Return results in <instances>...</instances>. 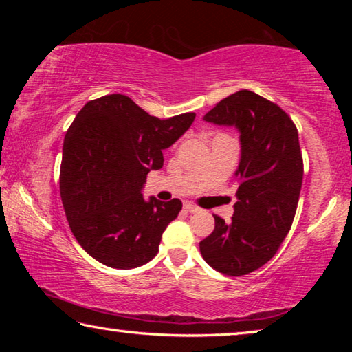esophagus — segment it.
Here are the masks:
<instances>
[{
	"label": "esophagus",
	"instance_id": "34e87169",
	"mask_svg": "<svg viewBox=\"0 0 352 352\" xmlns=\"http://www.w3.org/2000/svg\"><path fill=\"white\" fill-rule=\"evenodd\" d=\"M183 210L186 212H197L199 211V206H195L192 204H189V201H186V204L183 205Z\"/></svg>",
	"mask_w": 352,
	"mask_h": 352
}]
</instances>
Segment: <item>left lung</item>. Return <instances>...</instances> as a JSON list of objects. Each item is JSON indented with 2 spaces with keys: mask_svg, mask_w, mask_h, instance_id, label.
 <instances>
[{
  "mask_svg": "<svg viewBox=\"0 0 352 352\" xmlns=\"http://www.w3.org/2000/svg\"><path fill=\"white\" fill-rule=\"evenodd\" d=\"M205 121L239 129L242 155L233 217L214 216L200 253L217 272L242 276L276 254L294 223L305 172L298 130L281 107L248 90L220 100Z\"/></svg>",
  "mask_w": 352,
  "mask_h": 352,
  "instance_id": "8db88e82",
  "label": "left lung"
}]
</instances>
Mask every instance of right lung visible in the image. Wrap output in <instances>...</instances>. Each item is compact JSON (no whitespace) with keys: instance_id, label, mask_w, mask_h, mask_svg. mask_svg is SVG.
<instances>
[{"instance_id":"obj_1","label":"right lung","mask_w":352,"mask_h":352,"mask_svg":"<svg viewBox=\"0 0 352 352\" xmlns=\"http://www.w3.org/2000/svg\"><path fill=\"white\" fill-rule=\"evenodd\" d=\"M194 118L151 116L124 94L93 99L77 113L63 141L60 197L76 241L100 264L129 270L157 256L183 205L146 201L141 189Z\"/></svg>"}]
</instances>
